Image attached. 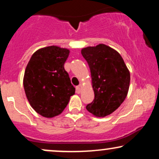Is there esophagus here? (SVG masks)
<instances>
[{"label":"esophagus","instance_id":"1","mask_svg":"<svg viewBox=\"0 0 159 159\" xmlns=\"http://www.w3.org/2000/svg\"><path fill=\"white\" fill-rule=\"evenodd\" d=\"M76 93L78 94L81 93V87H80V86H77V87H76Z\"/></svg>","mask_w":159,"mask_h":159}]
</instances>
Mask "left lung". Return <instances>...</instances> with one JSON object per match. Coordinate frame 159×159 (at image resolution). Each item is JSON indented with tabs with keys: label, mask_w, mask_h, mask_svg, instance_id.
<instances>
[{
	"label": "left lung",
	"mask_w": 159,
	"mask_h": 159,
	"mask_svg": "<svg viewBox=\"0 0 159 159\" xmlns=\"http://www.w3.org/2000/svg\"><path fill=\"white\" fill-rule=\"evenodd\" d=\"M81 54L88 63L95 97L86 106L89 112L104 117L120 106L126 97L130 73L116 51L106 45L87 47Z\"/></svg>",
	"instance_id": "1"
}]
</instances>
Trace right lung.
Listing matches in <instances>:
<instances>
[{"instance_id": "add662e5", "label": "right lung", "mask_w": 159, "mask_h": 159, "mask_svg": "<svg viewBox=\"0 0 159 159\" xmlns=\"http://www.w3.org/2000/svg\"><path fill=\"white\" fill-rule=\"evenodd\" d=\"M69 51L58 46L40 48L27 63L23 84L29 103L38 114L52 118L63 112L75 88L64 69Z\"/></svg>"}]
</instances>
